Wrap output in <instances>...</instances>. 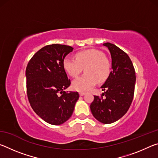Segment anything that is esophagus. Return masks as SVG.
Masks as SVG:
<instances>
[{
  "label": "esophagus",
  "instance_id": "1",
  "mask_svg": "<svg viewBox=\"0 0 158 158\" xmlns=\"http://www.w3.org/2000/svg\"><path fill=\"white\" fill-rule=\"evenodd\" d=\"M85 94V93H84V92H80L79 93V95L80 96H83V95H84Z\"/></svg>",
  "mask_w": 158,
  "mask_h": 158
}]
</instances>
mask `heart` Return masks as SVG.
<instances>
[{"label":"heart","instance_id":"obj_1","mask_svg":"<svg viewBox=\"0 0 158 158\" xmlns=\"http://www.w3.org/2000/svg\"><path fill=\"white\" fill-rule=\"evenodd\" d=\"M76 58L67 56L63 65L71 77H75L85 68L84 75L73 81V88L79 91H84L94 86L97 81L103 82L108 78L111 72V64L102 52L90 49L78 52Z\"/></svg>","mask_w":158,"mask_h":158}]
</instances>
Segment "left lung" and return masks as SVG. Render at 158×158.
I'll use <instances>...</instances> for the list:
<instances>
[{
    "instance_id": "obj_1",
    "label": "left lung",
    "mask_w": 158,
    "mask_h": 158,
    "mask_svg": "<svg viewBox=\"0 0 158 158\" xmlns=\"http://www.w3.org/2000/svg\"><path fill=\"white\" fill-rule=\"evenodd\" d=\"M103 45L110 52L112 70L101 86L105 98L95 95L90 108L95 119L104 124H110L122 118L129 109L134 97L136 75L126 53L109 42Z\"/></svg>"
}]
</instances>
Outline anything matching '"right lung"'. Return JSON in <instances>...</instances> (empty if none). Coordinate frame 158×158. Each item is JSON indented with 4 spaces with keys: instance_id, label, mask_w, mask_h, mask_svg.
<instances>
[{
    "instance_id": "1",
    "label": "right lung",
    "mask_w": 158,
    "mask_h": 158,
    "mask_svg": "<svg viewBox=\"0 0 158 158\" xmlns=\"http://www.w3.org/2000/svg\"><path fill=\"white\" fill-rule=\"evenodd\" d=\"M73 49L68 45H47L35 53L26 67L29 102L37 116L51 125H61L68 121L79 98L77 92L64 91L70 85V80L63 62Z\"/></svg>"
}]
</instances>
